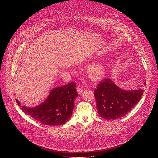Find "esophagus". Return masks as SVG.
Returning a JSON list of instances; mask_svg holds the SVG:
<instances>
[{
  "label": "esophagus",
  "mask_w": 158,
  "mask_h": 158,
  "mask_svg": "<svg viewBox=\"0 0 158 158\" xmlns=\"http://www.w3.org/2000/svg\"><path fill=\"white\" fill-rule=\"evenodd\" d=\"M77 90L78 94H81L83 91V87H80V86H78L77 88Z\"/></svg>",
  "instance_id": "esophagus-1"
}]
</instances>
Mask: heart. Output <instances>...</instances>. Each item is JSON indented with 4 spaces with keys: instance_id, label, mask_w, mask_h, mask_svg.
Here are the masks:
<instances>
[{
    "instance_id": "obj_1",
    "label": "heart",
    "mask_w": 158,
    "mask_h": 158,
    "mask_svg": "<svg viewBox=\"0 0 158 158\" xmlns=\"http://www.w3.org/2000/svg\"><path fill=\"white\" fill-rule=\"evenodd\" d=\"M87 73L89 78L92 80L97 81L104 77L105 74V68L102 63H95L88 68Z\"/></svg>"
}]
</instances>
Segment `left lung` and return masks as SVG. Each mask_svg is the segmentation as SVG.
I'll return each mask as SVG.
<instances>
[{
	"label": "left lung",
	"instance_id": "8db88e82",
	"mask_svg": "<svg viewBox=\"0 0 158 158\" xmlns=\"http://www.w3.org/2000/svg\"><path fill=\"white\" fill-rule=\"evenodd\" d=\"M143 93V90L141 89L122 90L110 78H105L94 90L98 113L101 117L106 120L123 117L140 101Z\"/></svg>",
	"mask_w": 158,
	"mask_h": 158
}]
</instances>
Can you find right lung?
<instances>
[{"label":"right lung","mask_w":158,"mask_h":158,"mask_svg":"<svg viewBox=\"0 0 158 158\" xmlns=\"http://www.w3.org/2000/svg\"><path fill=\"white\" fill-rule=\"evenodd\" d=\"M75 82L51 90L48 98L40 105L27 108L16 101L23 112L36 121L48 125L64 124L71 117L74 108V100L78 95Z\"/></svg>","instance_id":"right-lung-1"}]
</instances>
